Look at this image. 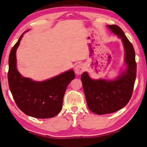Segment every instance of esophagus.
<instances>
[{
	"mask_svg": "<svg viewBox=\"0 0 147 147\" xmlns=\"http://www.w3.org/2000/svg\"><path fill=\"white\" fill-rule=\"evenodd\" d=\"M85 65L83 64H78L76 67L74 68V70H75V73L76 74H78V75H80V74H82V73H83V71H85Z\"/></svg>",
	"mask_w": 147,
	"mask_h": 147,
	"instance_id": "obj_1",
	"label": "esophagus"
}]
</instances>
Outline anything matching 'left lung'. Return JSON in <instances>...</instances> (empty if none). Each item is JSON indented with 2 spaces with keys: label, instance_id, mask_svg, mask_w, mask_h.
Returning <instances> with one entry per match:
<instances>
[{
  "label": "left lung",
  "instance_id": "8db88e82",
  "mask_svg": "<svg viewBox=\"0 0 147 147\" xmlns=\"http://www.w3.org/2000/svg\"><path fill=\"white\" fill-rule=\"evenodd\" d=\"M123 42L126 69L113 80H93L85 72L82 74L83 87L89 109L102 115L113 113L127 105L131 97L136 76L135 52L132 43L117 25H108Z\"/></svg>",
  "mask_w": 147,
  "mask_h": 147
}]
</instances>
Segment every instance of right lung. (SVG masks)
<instances>
[{
    "label": "right lung",
    "instance_id": "obj_1",
    "mask_svg": "<svg viewBox=\"0 0 147 147\" xmlns=\"http://www.w3.org/2000/svg\"><path fill=\"white\" fill-rule=\"evenodd\" d=\"M26 32L21 35L9 54V88L16 104L24 114L36 118H51L61 111L67 86L75 74L71 69L43 82L22 76L16 67V51Z\"/></svg>",
    "mask_w": 147,
    "mask_h": 147
}]
</instances>
